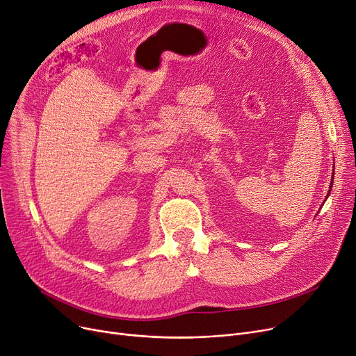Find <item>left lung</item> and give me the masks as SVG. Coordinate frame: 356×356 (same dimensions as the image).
<instances>
[{
    "instance_id": "left-lung-1",
    "label": "left lung",
    "mask_w": 356,
    "mask_h": 356,
    "mask_svg": "<svg viewBox=\"0 0 356 356\" xmlns=\"http://www.w3.org/2000/svg\"><path fill=\"white\" fill-rule=\"evenodd\" d=\"M332 182H333V181H332ZM330 188H332V185H330ZM329 194H330V191H329ZM329 194H327V195H329Z\"/></svg>"
}]
</instances>
